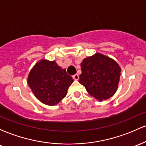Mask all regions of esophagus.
<instances>
[{"mask_svg":"<svg viewBox=\"0 0 146 146\" xmlns=\"http://www.w3.org/2000/svg\"><path fill=\"white\" fill-rule=\"evenodd\" d=\"M73 80H78V79H79V75L78 74H75V75H74L73 76Z\"/></svg>","mask_w":146,"mask_h":146,"instance_id":"obj_1","label":"esophagus"}]
</instances>
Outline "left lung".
Here are the masks:
<instances>
[{
    "instance_id": "obj_1",
    "label": "left lung",
    "mask_w": 146,
    "mask_h": 146,
    "mask_svg": "<svg viewBox=\"0 0 146 146\" xmlns=\"http://www.w3.org/2000/svg\"><path fill=\"white\" fill-rule=\"evenodd\" d=\"M80 65L82 73L79 82L85 86L90 95L102 102L115 95L121 71L115 60L96 53L84 58Z\"/></svg>"
}]
</instances>
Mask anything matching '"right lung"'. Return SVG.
Instances as JSON below:
<instances>
[{
    "label": "right lung",
    "instance_id": "right-lung-1",
    "mask_svg": "<svg viewBox=\"0 0 146 146\" xmlns=\"http://www.w3.org/2000/svg\"><path fill=\"white\" fill-rule=\"evenodd\" d=\"M73 82L66 69L58 66L56 61L42 59L30 71L27 83L35 97L48 106L58 104L67 94Z\"/></svg>",
    "mask_w": 146,
    "mask_h": 146
}]
</instances>
